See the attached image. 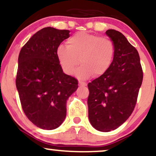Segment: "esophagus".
I'll use <instances>...</instances> for the list:
<instances>
[{
  "mask_svg": "<svg viewBox=\"0 0 156 156\" xmlns=\"http://www.w3.org/2000/svg\"><path fill=\"white\" fill-rule=\"evenodd\" d=\"M78 86H79V87H86V86H87V83H84V82L79 81L78 82Z\"/></svg>",
  "mask_w": 156,
  "mask_h": 156,
  "instance_id": "esophagus-1",
  "label": "esophagus"
}]
</instances>
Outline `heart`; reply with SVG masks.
I'll return each instance as SVG.
<instances>
[{
	"instance_id": "1",
	"label": "heart",
	"mask_w": 156,
	"mask_h": 156,
	"mask_svg": "<svg viewBox=\"0 0 156 156\" xmlns=\"http://www.w3.org/2000/svg\"><path fill=\"white\" fill-rule=\"evenodd\" d=\"M56 56L64 72L73 75L80 64L78 71L80 79L92 76L104 75L114 62L115 45L109 38L80 31L75 34L67 41V46L59 44Z\"/></svg>"
}]
</instances>
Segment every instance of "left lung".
Here are the masks:
<instances>
[{
	"label": "left lung",
	"instance_id": "left-lung-1",
	"mask_svg": "<svg viewBox=\"0 0 156 156\" xmlns=\"http://www.w3.org/2000/svg\"><path fill=\"white\" fill-rule=\"evenodd\" d=\"M105 34L115 45L114 62L103 76L88 83L89 119L96 130L117 129L131 115L143 80L139 53L119 31Z\"/></svg>",
	"mask_w": 156,
	"mask_h": 156
}]
</instances>
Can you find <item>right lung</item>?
Segmentation results:
<instances>
[{
  "label": "right lung",
  "instance_id": "add662e5",
  "mask_svg": "<svg viewBox=\"0 0 156 156\" xmlns=\"http://www.w3.org/2000/svg\"><path fill=\"white\" fill-rule=\"evenodd\" d=\"M69 31L47 27L39 30L21 48L16 87L22 108L33 124L44 130L62 125L67 101L78 89L74 77L64 74L56 48L69 38Z\"/></svg>",
  "mask_w": 156,
  "mask_h": 156
}]
</instances>
